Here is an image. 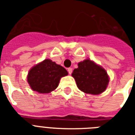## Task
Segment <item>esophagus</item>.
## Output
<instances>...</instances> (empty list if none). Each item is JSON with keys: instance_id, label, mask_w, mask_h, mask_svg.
<instances>
[{"instance_id": "34e87169", "label": "esophagus", "mask_w": 135, "mask_h": 135, "mask_svg": "<svg viewBox=\"0 0 135 135\" xmlns=\"http://www.w3.org/2000/svg\"><path fill=\"white\" fill-rule=\"evenodd\" d=\"M67 71H68V72H69V74H71V73H72V68H69Z\"/></svg>"}]
</instances>
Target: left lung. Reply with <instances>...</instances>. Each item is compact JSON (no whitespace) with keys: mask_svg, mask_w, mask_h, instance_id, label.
Masks as SVG:
<instances>
[{"mask_svg":"<svg viewBox=\"0 0 135 135\" xmlns=\"http://www.w3.org/2000/svg\"><path fill=\"white\" fill-rule=\"evenodd\" d=\"M78 66L71 75L81 91L88 94H99L106 90L109 80L103 68L89 59L78 63Z\"/></svg>","mask_w":135,"mask_h":135,"instance_id":"1","label":"left lung"}]
</instances>
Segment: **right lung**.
Masks as SVG:
<instances>
[{
	"instance_id": "right-lung-1",
	"label": "right lung",
	"mask_w": 135,
	"mask_h": 135,
	"mask_svg": "<svg viewBox=\"0 0 135 135\" xmlns=\"http://www.w3.org/2000/svg\"><path fill=\"white\" fill-rule=\"evenodd\" d=\"M67 75L63 66L50 59H45L30 70L27 80L33 90L44 94L55 90L60 78Z\"/></svg>"
}]
</instances>
